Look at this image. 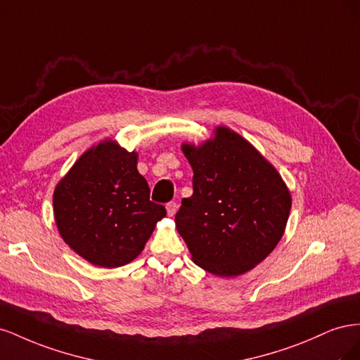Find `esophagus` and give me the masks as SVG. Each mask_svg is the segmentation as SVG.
Listing matches in <instances>:
<instances>
[{"label": "esophagus", "mask_w": 360, "mask_h": 360, "mask_svg": "<svg viewBox=\"0 0 360 360\" xmlns=\"http://www.w3.org/2000/svg\"><path fill=\"white\" fill-rule=\"evenodd\" d=\"M177 209H179L177 202L171 201V202H168V204H167V212H168V214H169V216H174V214H176V213H177Z\"/></svg>", "instance_id": "obj_1"}]
</instances>
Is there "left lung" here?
Masks as SVG:
<instances>
[{"label": "left lung", "instance_id": "8db88e82", "mask_svg": "<svg viewBox=\"0 0 360 360\" xmlns=\"http://www.w3.org/2000/svg\"><path fill=\"white\" fill-rule=\"evenodd\" d=\"M193 193L176 214L195 264L233 278L259 264L284 236L291 195L281 174L234 130L214 129L200 146L181 144Z\"/></svg>", "mask_w": 360, "mask_h": 360}]
</instances>
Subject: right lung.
Listing matches in <instances>:
<instances>
[{
	"instance_id": "add662e5",
	"label": "right lung",
	"mask_w": 360,
	"mask_h": 360,
	"mask_svg": "<svg viewBox=\"0 0 360 360\" xmlns=\"http://www.w3.org/2000/svg\"><path fill=\"white\" fill-rule=\"evenodd\" d=\"M136 163V151L105 139L86 150L53 191L60 236L97 267L134 261L167 216L165 207L150 201V188Z\"/></svg>"
}]
</instances>
